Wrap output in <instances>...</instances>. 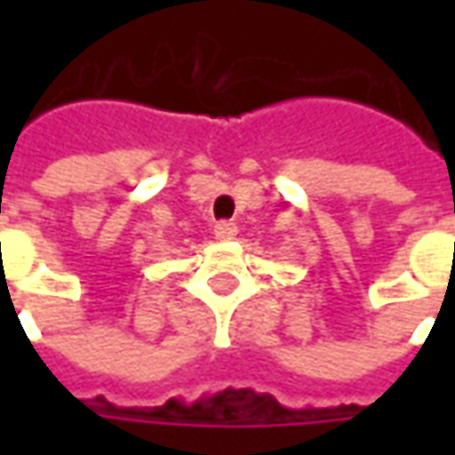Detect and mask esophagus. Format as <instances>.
<instances>
[{
    "label": "esophagus",
    "mask_w": 455,
    "mask_h": 455,
    "mask_svg": "<svg viewBox=\"0 0 455 455\" xmlns=\"http://www.w3.org/2000/svg\"><path fill=\"white\" fill-rule=\"evenodd\" d=\"M214 236L219 241H231V238L236 236V227L231 221H219L217 227H214Z\"/></svg>",
    "instance_id": "esophagus-1"
}]
</instances>
